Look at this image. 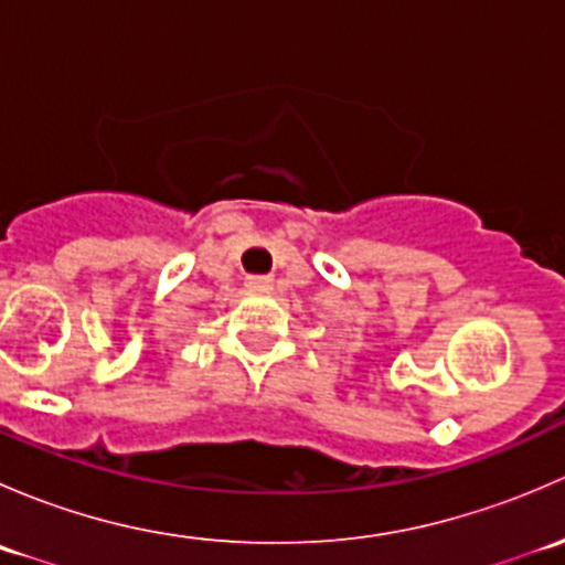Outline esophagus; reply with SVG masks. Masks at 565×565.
I'll use <instances>...</instances> for the list:
<instances>
[{
    "mask_svg": "<svg viewBox=\"0 0 565 565\" xmlns=\"http://www.w3.org/2000/svg\"><path fill=\"white\" fill-rule=\"evenodd\" d=\"M246 287L250 292H270L273 289V278L267 276H248L246 278Z\"/></svg>",
    "mask_w": 565,
    "mask_h": 565,
    "instance_id": "esophagus-1",
    "label": "esophagus"
}]
</instances>
